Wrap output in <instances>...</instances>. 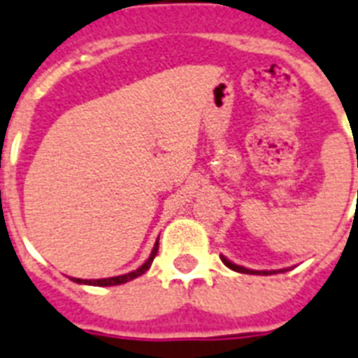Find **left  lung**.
Wrapping results in <instances>:
<instances>
[{
	"label": "left lung",
	"instance_id": "left-lung-1",
	"mask_svg": "<svg viewBox=\"0 0 358 358\" xmlns=\"http://www.w3.org/2000/svg\"><path fill=\"white\" fill-rule=\"evenodd\" d=\"M222 261H223V263H225L227 266H229V268L236 270V272H241V273H263V275H268V273H275V272H273V270L266 272V270H248V268H243V266H239V265H234V263H231V261L225 259V257H223V256H222ZM281 272H282V270H281Z\"/></svg>",
	"mask_w": 358,
	"mask_h": 358
}]
</instances>
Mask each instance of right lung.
I'll list each match as a JSON object with an SVG mask.
<instances>
[{
    "instance_id": "obj_1",
    "label": "right lung",
    "mask_w": 358,
    "mask_h": 358,
    "mask_svg": "<svg viewBox=\"0 0 358 358\" xmlns=\"http://www.w3.org/2000/svg\"><path fill=\"white\" fill-rule=\"evenodd\" d=\"M157 252H158V243H155L153 252H151V256H149V259L145 261L144 265H142L141 268L133 270V272L124 273V275H117V278H106V279H77V278H71V281L80 282V285H93V287H115V285H122V282L131 281V279L138 278V275H142L144 272H148L149 266H151V263H153L155 256H157Z\"/></svg>"
}]
</instances>
